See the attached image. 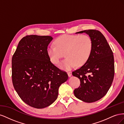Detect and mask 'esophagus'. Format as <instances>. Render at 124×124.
Masks as SVG:
<instances>
[{
  "instance_id": "obj_1",
  "label": "esophagus",
  "mask_w": 124,
  "mask_h": 124,
  "mask_svg": "<svg viewBox=\"0 0 124 124\" xmlns=\"http://www.w3.org/2000/svg\"><path fill=\"white\" fill-rule=\"evenodd\" d=\"M67 73H68L69 77H71V76H72V72H71V71H68V72H67Z\"/></svg>"
}]
</instances>
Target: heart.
<instances>
[{"mask_svg":"<svg viewBox=\"0 0 124 124\" xmlns=\"http://www.w3.org/2000/svg\"><path fill=\"white\" fill-rule=\"evenodd\" d=\"M54 44L47 46V55L52 63L57 65L65 53L67 57L60 63L59 67L65 70L76 65H84L91 57L93 49V40L86 35H63L58 37Z\"/></svg>","mask_w":124,"mask_h":124,"instance_id":"b5f03b06","label":"heart"}]
</instances>
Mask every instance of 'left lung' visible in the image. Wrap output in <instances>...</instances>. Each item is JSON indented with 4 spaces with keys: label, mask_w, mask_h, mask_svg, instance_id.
Returning a JSON list of instances; mask_svg holds the SVG:
<instances>
[{
    "label": "left lung",
    "mask_w": 124,
    "mask_h": 124,
    "mask_svg": "<svg viewBox=\"0 0 124 124\" xmlns=\"http://www.w3.org/2000/svg\"><path fill=\"white\" fill-rule=\"evenodd\" d=\"M83 32L92 39L93 49L88 61L72 72L81 83L74 94L78 99L91 103L102 98L110 89L114 76V61L113 52L102 33L95 29L76 33Z\"/></svg>",
    "instance_id": "obj_1"
}]
</instances>
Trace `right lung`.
Here are the masks:
<instances>
[{"label":"right lung","instance_id":"1","mask_svg":"<svg viewBox=\"0 0 124 124\" xmlns=\"http://www.w3.org/2000/svg\"><path fill=\"white\" fill-rule=\"evenodd\" d=\"M51 36L29 35L18 43L12 58L14 88L29 106L42 108L57 98L58 88L68 78L65 71L51 62L47 47Z\"/></svg>","mask_w":124,"mask_h":124}]
</instances>
